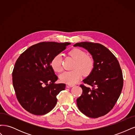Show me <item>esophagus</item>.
<instances>
[{
	"mask_svg": "<svg viewBox=\"0 0 135 135\" xmlns=\"http://www.w3.org/2000/svg\"><path fill=\"white\" fill-rule=\"evenodd\" d=\"M68 87H74L75 86V84H69L67 85Z\"/></svg>",
	"mask_w": 135,
	"mask_h": 135,
	"instance_id": "esophagus-1",
	"label": "esophagus"
}]
</instances>
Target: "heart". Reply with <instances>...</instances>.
Segmentation results:
<instances>
[{
	"instance_id": "heart-1",
	"label": "heart",
	"mask_w": 135,
	"mask_h": 135,
	"mask_svg": "<svg viewBox=\"0 0 135 135\" xmlns=\"http://www.w3.org/2000/svg\"><path fill=\"white\" fill-rule=\"evenodd\" d=\"M69 54L76 60L74 66L75 70L66 71L62 73L60 79L62 82L68 84H74L78 81L83 74L89 75L94 68V61L86 52L79 48L72 50ZM51 67L55 71L60 73L62 71V57L61 54L56 55L51 60Z\"/></svg>"
}]
</instances>
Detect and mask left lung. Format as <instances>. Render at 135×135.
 Here are the masks:
<instances>
[{
  "mask_svg": "<svg viewBox=\"0 0 135 135\" xmlns=\"http://www.w3.org/2000/svg\"><path fill=\"white\" fill-rule=\"evenodd\" d=\"M74 46L86 49L94 60L92 71L80 85L83 92L76 99L78 108L88 117L104 116L113 108L123 88V78L119 63L116 57L100 43L84 42ZM84 84L91 88L86 87Z\"/></svg>",
  "mask_w": 135,
  "mask_h": 135,
  "instance_id": "1",
  "label": "left lung"
}]
</instances>
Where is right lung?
I'll return each instance as SVG.
<instances>
[{"label":"right lung","mask_w":135,"mask_h":135,"mask_svg":"<svg viewBox=\"0 0 135 135\" xmlns=\"http://www.w3.org/2000/svg\"><path fill=\"white\" fill-rule=\"evenodd\" d=\"M70 44L40 42L30 47L18 57L12 72V82L17 100L28 112L42 115L55 107L56 96L64 90L66 84L55 83L58 77L51 62Z\"/></svg>","instance_id":"obj_1"}]
</instances>
